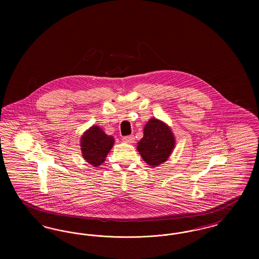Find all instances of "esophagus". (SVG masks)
I'll return each instance as SVG.
<instances>
[{
	"instance_id": "obj_1",
	"label": "esophagus",
	"mask_w": 259,
	"mask_h": 259,
	"mask_svg": "<svg viewBox=\"0 0 259 259\" xmlns=\"http://www.w3.org/2000/svg\"><path fill=\"white\" fill-rule=\"evenodd\" d=\"M122 141L124 143H127V144H133L135 142V138L133 135L125 136L122 138Z\"/></svg>"
}]
</instances>
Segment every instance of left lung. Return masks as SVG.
<instances>
[{
	"mask_svg": "<svg viewBox=\"0 0 259 259\" xmlns=\"http://www.w3.org/2000/svg\"><path fill=\"white\" fill-rule=\"evenodd\" d=\"M175 142L170 127L161 120L151 118L145 125L144 137L138 143L137 149L146 163L157 167L169 158Z\"/></svg>",
	"mask_w": 259,
	"mask_h": 259,
	"instance_id": "8db88e82",
	"label": "left lung"
}]
</instances>
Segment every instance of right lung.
<instances>
[{
    "mask_svg": "<svg viewBox=\"0 0 259 259\" xmlns=\"http://www.w3.org/2000/svg\"><path fill=\"white\" fill-rule=\"evenodd\" d=\"M113 143V137L107 135L99 126L93 125L81 137L82 156L89 164L98 167L106 159Z\"/></svg>",
    "mask_w": 259,
    "mask_h": 259,
    "instance_id": "add662e5",
    "label": "right lung"
}]
</instances>
